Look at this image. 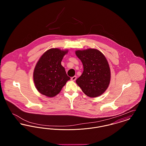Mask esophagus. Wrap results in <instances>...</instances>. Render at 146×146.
<instances>
[{
	"mask_svg": "<svg viewBox=\"0 0 146 146\" xmlns=\"http://www.w3.org/2000/svg\"><path fill=\"white\" fill-rule=\"evenodd\" d=\"M76 76H72V77L71 78V80H72V81H75V80H76Z\"/></svg>",
	"mask_w": 146,
	"mask_h": 146,
	"instance_id": "esophagus-1",
	"label": "esophagus"
}]
</instances>
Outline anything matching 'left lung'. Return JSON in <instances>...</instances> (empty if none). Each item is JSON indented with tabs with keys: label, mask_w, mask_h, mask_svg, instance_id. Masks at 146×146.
Returning a JSON list of instances; mask_svg holds the SVG:
<instances>
[{
	"label": "left lung",
	"mask_w": 146,
	"mask_h": 146,
	"mask_svg": "<svg viewBox=\"0 0 146 146\" xmlns=\"http://www.w3.org/2000/svg\"><path fill=\"white\" fill-rule=\"evenodd\" d=\"M76 55L83 65L82 74L76 80L77 85L90 97L102 95L109 86L111 70L104 55L96 49L78 50Z\"/></svg>",
	"instance_id": "8db88e82"
}]
</instances>
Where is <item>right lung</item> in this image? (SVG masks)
I'll use <instances>...</instances> for the list:
<instances>
[{"instance_id":"add662e5","label":"right lung","mask_w":146,"mask_h":146,"mask_svg":"<svg viewBox=\"0 0 146 146\" xmlns=\"http://www.w3.org/2000/svg\"><path fill=\"white\" fill-rule=\"evenodd\" d=\"M68 50L51 48L45 51L36 63L33 72L35 87L41 94L53 97L58 94L70 77L61 65Z\"/></svg>"}]
</instances>
